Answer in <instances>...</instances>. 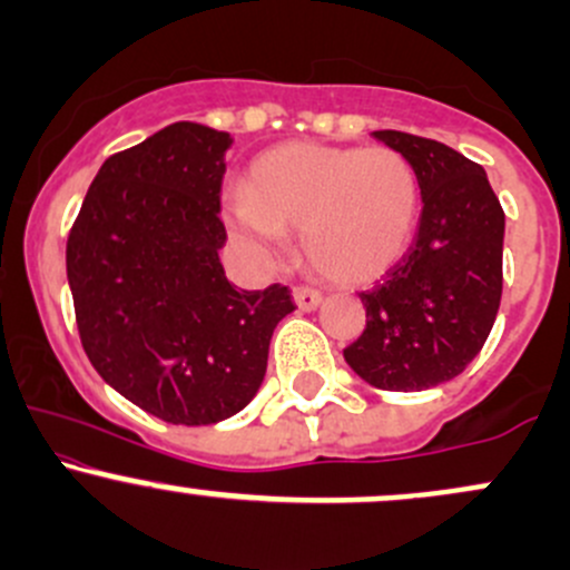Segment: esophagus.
Listing matches in <instances>:
<instances>
[{"mask_svg": "<svg viewBox=\"0 0 570 570\" xmlns=\"http://www.w3.org/2000/svg\"><path fill=\"white\" fill-rule=\"evenodd\" d=\"M294 303H297L299 311H313L322 303V292L313 289V286H294Z\"/></svg>", "mask_w": 570, "mask_h": 570, "instance_id": "1", "label": "esophagus"}]
</instances>
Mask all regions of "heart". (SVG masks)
<instances>
[{"instance_id":"b5f03b06","label":"heart","mask_w":570,"mask_h":570,"mask_svg":"<svg viewBox=\"0 0 570 570\" xmlns=\"http://www.w3.org/2000/svg\"><path fill=\"white\" fill-rule=\"evenodd\" d=\"M244 193L227 208L235 230L303 233L307 263L337 284H364L402 259L421 214L415 168L391 147L281 144L252 163Z\"/></svg>"}]
</instances>
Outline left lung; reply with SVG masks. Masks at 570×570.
Listing matches in <instances>:
<instances>
[{
	"label": "left lung",
	"instance_id": "1",
	"mask_svg": "<svg viewBox=\"0 0 570 570\" xmlns=\"http://www.w3.org/2000/svg\"><path fill=\"white\" fill-rule=\"evenodd\" d=\"M421 181V225L381 284L362 292L367 326L343 351L358 377L383 391L453 381L482 351L503 286V208L480 163L448 144L375 130Z\"/></svg>",
	"mask_w": 570,
	"mask_h": 570
}]
</instances>
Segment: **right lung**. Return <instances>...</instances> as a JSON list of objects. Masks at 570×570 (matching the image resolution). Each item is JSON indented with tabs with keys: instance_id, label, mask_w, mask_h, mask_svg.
Wrapping results in <instances>:
<instances>
[{
	"instance_id": "obj_1",
	"label": "right lung",
	"mask_w": 570,
	"mask_h": 570,
	"mask_svg": "<svg viewBox=\"0 0 570 570\" xmlns=\"http://www.w3.org/2000/svg\"><path fill=\"white\" fill-rule=\"evenodd\" d=\"M225 130L174 122L98 168L67 240L82 348L98 375L174 426L252 402L289 286L238 292L219 263Z\"/></svg>"
}]
</instances>
